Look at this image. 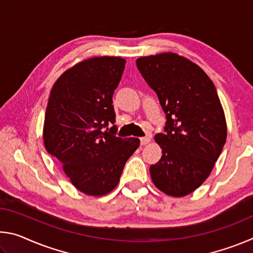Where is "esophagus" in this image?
Segmentation results:
<instances>
[{
  "label": "esophagus",
  "instance_id": "esophagus-1",
  "mask_svg": "<svg viewBox=\"0 0 253 253\" xmlns=\"http://www.w3.org/2000/svg\"><path fill=\"white\" fill-rule=\"evenodd\" d=\"M149 142H151V136H145V137H142V138H140V144H142V145H146Z\"/></svg>",
  "mask_w": 253,
  "mask_h": 253
}]
</instances>
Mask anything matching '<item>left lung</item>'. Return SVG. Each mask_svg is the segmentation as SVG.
<instances>
[{
  "label": "left lung",
  "instance_id": "left-lung-1",
  "mask_svg": "<svg viewBox=\"0 0 253 253\" xmlns=\"http://www.w3.org/2000/svg\"><path fill=\"white\" fill-rule=\"evenodd\" d=\"M136 65L166 115L155 135L162 157L149 168L158 190L174 198L192 193L211 174L226 140L224 111L212 80L173 52L140 57Z\"/></svg>",
  "mask_w": 253,
  "mask_h": 253
}]
</instances>
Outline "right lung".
Wrapping results in <instances>:
<instances>
[{
	"label": "right lung",
	"instance_id": "add662e5",
	"mask_svg": "<svg viewBox=\"0 0 253 253\" xmlns=\"http://www.w3.org/2000/svg\"><path fill=\"white\" fill-rule=\"evenodd\" d=\"M119 57H95L63 72L51 89L46 107L45 149L77 190L108 194L139 139L117 137L113 95L125 69ZM112 127H110V126Z\"/></svg>",
	"mask_w": 253,
	"mask_h": 253
}]
</instances>
